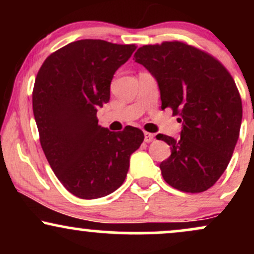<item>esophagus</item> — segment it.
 Masks as SVG:
<instances>
[{
	"mask_svg": "<svg viewBox=\"0 0 254 254\" xmlns=\"http://www.w3.org/2000/svg\"><path fill=\"white\" fill-rule=\"evenodd\" d=\"M155 139V136L150 132H144V142L149 143V142H153Z\"/></svg>",
	"mask_w": 254,
	"mask_h": 254,
	"instance_id": "esophagus-1",
	"label": "esophagus"
}]
</instances>
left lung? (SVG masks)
Returning <instances> with one entry per match:
<instances>
[{
	"label": "left lung",
	"mask_w": 254,
	"mask_h": 254,
	"mask_svg": "<svg viewBox=\"0 0 254 254\" xmlns=\"http://www.w3.org/2000/svg\"><path fill=\"white\" fill-rule=\"evenodd\" d=\"M133 58L155 76L161 109L183 123L180 138L156 136L171 145L160 164L165 182L183 192L206 191L226 171L240 132L243 103L232 75L210 54L178 40L143 45Z\"/></svg>",
	"instance_id": "left-lung-1"
}]
</instances>
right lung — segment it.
Instances as JSON below:
<instances>
[{
    "label": "right lung",
    "instance_id": "right-lung-1",
    "mask_svg": "<svg viewBox=\"0 0 254 254\" xmlns=\"http://www.w3.org/2000/svg\"><path fill=\"white\" fill-rule=\"evenodd\" d=\"M100 39H82L44 61L32 103L40 145L62 185L82 199H95L124 183L130 155L143 131L125 127L112 132L98 125L99 107L110 100L113 75L135 51Z\"/></svg>",
    "mask_w": 254,
    "mask_h": 254
}]
</instances>
